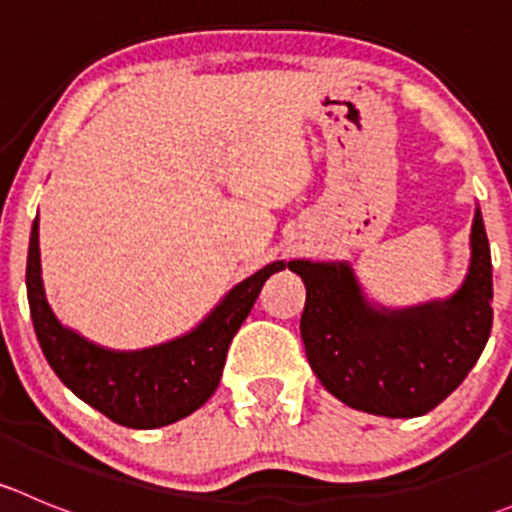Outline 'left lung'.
<instances>
[{"label": "left lung", "instance_id": "8db88e82", "mask_svg": "<svg viewBox=\"0 0 512 512\" xmlns=\"http://www.w3.org/2000/svg\"><path fill=\"white\" fill-rule=\"evenodd\" d=\"M307 287L302 332L309 366L342 404L386 418L436 409L476 366L493 324V265L483 215L471 225L466 280L446 299L384 307L347 260H292Z\"/></svg>", "mask_w": 512, "mask_h": 512}]
</instances>
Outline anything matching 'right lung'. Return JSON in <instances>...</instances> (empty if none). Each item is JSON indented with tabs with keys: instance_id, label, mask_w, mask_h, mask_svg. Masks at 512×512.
I'll return each instance as SVG.
<instances>
[{
	"instance_id": "right-lung-1",
	"label": "right lung",
	"mask_w": 512,
	"mask_h": 512,
	"mask_svg": "<svg viewBox=\"0 0 512 512\" xmlns=\"http://www.w3.org/2000/svg\"><path fill=\"white\" fill-rule=\"evenodd\" d=\"M285 267V260L270 262L237 282L190 332L121 352L91 342L54 314L41 280L39 218H34L27 257L29 312L46 361L81 401L121 426L160 428L190 416L215 394L232 337L267 277Z\"/></svg>"
}]
</instances>
